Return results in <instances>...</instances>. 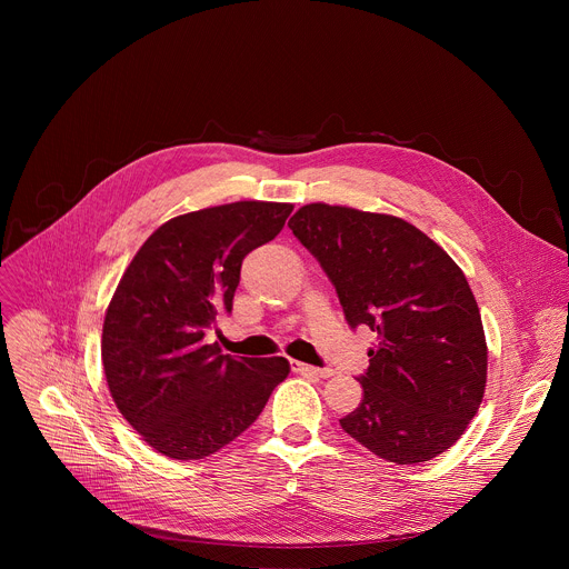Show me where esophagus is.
I'll return each mask as SVG.
<instances>
[{
  "instance_id": "obj_1",
  "label": "esophagus",
  "mask_w": 569,
  "mask_h": 569,
  "mask_svg": "<svg viewBox=\"0 0 569 569\" xmlns=\"http://www.w3.org/2000/svg\"><path fill=\"white\" fill-rule=\"evenodd\" d=\"M292 369L301 376H308V378H329V376H333L331 369H317V367L303 365V362H292Z\"/></svg>"
}]
</instances>
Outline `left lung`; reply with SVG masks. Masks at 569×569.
I'll return each instance as SVG.
<instances>
[{
	"mask_svg": "<svg viewBox=\"0 0 569 569\" xmlns=\"http://www.w3.org/2000/svg\"><path fill=\"white\" fill-rule=\"evenodd\" d=\"M378 345L342 430L380 459L421 463L466 432L486 389L481 315L459 266L408 220L312 202L288 222Z\"/></svg>",
	"mask_w": 569,
	"mask_h": 569,
	"instance_id": "8db88e82",
	"label": "left lung"
}]
</instances>
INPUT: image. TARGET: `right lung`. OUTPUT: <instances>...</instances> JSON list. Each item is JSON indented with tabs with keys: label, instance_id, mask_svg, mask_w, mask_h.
Returning <instances> with one entry per match:
<instances>
[{
	"label": "right lung",
	"instance_id": "add662e5",
	"mask_svg": "<svg viewBox=\"0 0 569 569\" xmlns=\"http://www.w3.org/2000/svg\"><path fill=\"white\" fill-rule=\"evenodd\" d=\"M292 204L242 200L154 229L126 268L103 321L101 358L123 419L157 452L202 459L246 432L286 380V358H233L204 336L231 312L240 266Z\"/></svg>",
	"mask_w": 569,
	"mask_h": 569
}]
</instances>
